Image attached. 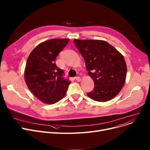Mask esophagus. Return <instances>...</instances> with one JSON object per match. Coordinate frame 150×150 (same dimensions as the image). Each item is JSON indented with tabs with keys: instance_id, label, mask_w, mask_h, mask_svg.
I'll return each mask as SVG.
<instances>
[{
	"instance_id": "34e87169",
	"label": "esophagus",
	"mask_w": 150,
	"mask_h": 150,
	"mask_svg": "<svg viewBox=\"0 0 150 150\" xmlns=\"http://www.w3.org/2000/svg\"><path fill=\"white\" fill-rule=\"evenodd\" d=\"M75 79H76V80L77 81H80L81 80V78L80 77H79V76H76L75 77Z\"/></svg>"
}]
</instances>
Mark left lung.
<instances>
[{
  "mask_svg": "<svg viewBox=\"0 0 150 150\" xmlns=\"http://www.w3.org/2000/svg\"><path fill=\"white\" fill-rule=\"evenodd\" d=\"M74 42L95 83L88 96L98 102L111 100L125 82L127 69L123 55L104 40L74 39Z\"/></svg>",
  "mask_w": 150,
  "mask_h": 150,
  "instance_id": "left-lung-1",
  "label": "left lung"
}]
</instances>
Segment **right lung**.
I'll list each match as a JSON object with an SVG mask.
<instances>
[{
  "label": "right lung",
  "mask_w": 150,
  "mask_h": 150,
  "mask_svg": "<svg viewBox=\"0 0 150 150\" xmlns=\"http://www.w3.org/2000/svg\"><path fill=\"white\" fill-rule=\"evenodd\" d=\"M69 39L55 38L37 45L29 54L25 71L26 84L33 95L43 103L52 104L66 95L71 81L63 77L55 59Z\"/></svg>",
  "instance_id": "right-lung-1"
}]
</instances>
